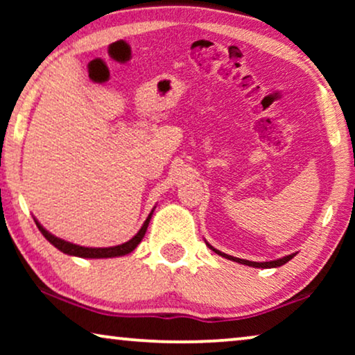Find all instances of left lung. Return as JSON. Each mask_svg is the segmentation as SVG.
I'll use <instances>...</instances> for the list:
<instances>
[{
  "label": "left lung",
  "instance_id": "8db88e82",
  "mask_svg": "<svg viewBox=\"0 0 355 355\" xmlns=\"http://www.w3.org/2000/svg\"><path fill=\"white\" fill-rule=\"evenodd\" d=\"M205 244H207L208 247H210V249H211L213 252H215V254L225 257V259H227V260L237 261V263H242V265H247V266H254V268H278V266L288 263V261H289L291 259H294V257H295V254H291V255L281 257V259H278V260H271V261H250V260L237 259V257H231V255H227V254H223V252L216 250L215 247H211L210 244H208L207 241H205Z\"/></svg>",
  "mask_w": 355,
  "mask_h": 355
}]
</instances>
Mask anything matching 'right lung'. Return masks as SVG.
I'll return each instance as SVG.
<instances>
[{
  "mask_svg": "<svg viewBox=\"0 0 355 355\" xmlns=\"http://www.w3.org/2000/svg\"><path fill=\"white\" fill-rule=\"evenodd\" d=\"M155 210V208H153ZM153 210L150 211V215L147 216V220L140 227L137 234H135L132 239H129L128 242H124V244L121 245H114V247H82V245H77V244H72V242H67L64 239H60V237L53 236L50 231H46L45 227H43L40 223H38L35 218V225L38 230L43 236H45V239L50 242L56 247L58 250H61L62 254H67V255H74V257H80V259H113V257H123V255H128L132 252L135 247L140 244V241L144 239L145 232H147V227H148V223L152 220V215H153Z\"/></svg>",
  "mask_w": 355,
  "mask_h": 355,
  "instance_id": "right-lung-1",
  "label": "right lung"
}]
</instances>
